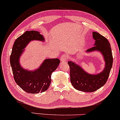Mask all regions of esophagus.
<instances>
[{
	"instance_id": "obj_1",
	"label": "esophagus",
	"mask_w": 120,
	"mask_h": 120,
	"mask_svg": "<svg viewBox=\"0 0 120 120\" xmlns=\"http://www.w3.org/2000/svg\"><path fill=\"white\" fill-rule=\"evenodd\" d=\"M60 59L61 61L64 62H67V56L66 54H63V55H62L60 57Z\"/></svg>"
}]
</instances>
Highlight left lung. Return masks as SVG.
Returning <instances> with one entry per match:
<instances>
[{
  "mask_svg": "<svg viewBox=\"0 0 120 120\" xmlns=\"http://www.w3.org/2000/svg\"><path fill=\"white\" fill-rule=\"evenodd\" d=\"M92 33L96 41L94 46L87 49L86 52L97 50L102 53L106 62L105 68L102 72L97 75H90L74 62H68L71 84L75 89L83 92H94L104 86L107 81L113 64L111 45L108 39L97 32Z\"/></svg>",
  "mask_w": 120,
  "mask_h": 120,
  "instance_id": "1",
  "label": "left lung"
}]
</instances>
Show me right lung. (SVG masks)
<instances>
[{
	"label": "right lung",
	"instance_id": "1",
	"mask_svg": "<svg viewBox=\"0 0 120 120\" xmlns=\"http://www.w3.org/2000/svg\"><path fill=\"white\" fill-rule=\"evenodd\" d=\"M32 40L43 41L44 38L38 31H26L15 41L10 56V63L16 84L26 92L38 94L49 89L51 83V74L58 67L60 61L58 58L47 59L38 69L34 71L23 69L19 64V58L23 50Z\"/></svg>",
	"mask_w": 120,
	"mask_h": 120
}]
</instances>
